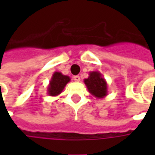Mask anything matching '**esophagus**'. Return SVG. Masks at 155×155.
<instances>
[{"instance_id": "obj_1", "label": "esophagus", "mask_w": 155, "mask_h": 155, "mask_svg": "<svg viewBox=\"0 0 155 155\" xmlns=\"http://www.w3.org/2000/svg\"><path fill=\"white\" fill-rule=\"evenodd\" d=\"M74 81H76V82H79V81H81V77H80L79 75H74Z\"/></svg>"}]
</instances>
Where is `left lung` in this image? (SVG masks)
I'll return each mask as SVG.
<instances>
[{
	"instance_id": "obj_1",
	"label": "left lung",
	"mask_w": 155,
	"mask_h": 155,
	"mask_svg": "<svg viewBox=\"0 0 155 155\" xmlns=\"http://www.w3.org/2000/svg\"><path fill=\"white\" fill-rule=\"evenodd\" d=\"M84 82L88 91L98 99H103L108 94L107 82L100 71H91Z\"/></svg>"
}]
</instances>
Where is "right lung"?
Instances as JSON below:
<instances>
[{
  "instance_id": "add662e5",
  "label": "right lung",
  "mask_w": 155,
  "mask_h": 155,
  "mask_svg": "<svg viewBox=\"0 0 155 155\" xmlns=\"http://www.w3.org/2000/svg\"><path fill=\"white\" fill-rule=\"evenodd\" d=\"M71 81V78L68 75H64L61 72L55 71L52 74V77L48 85L47 93L50 96H57L63 91L65 85Z\"/></svg>"
}]
</instances>
